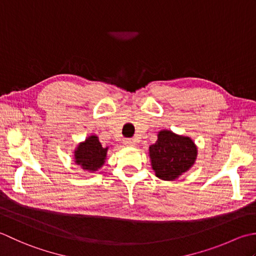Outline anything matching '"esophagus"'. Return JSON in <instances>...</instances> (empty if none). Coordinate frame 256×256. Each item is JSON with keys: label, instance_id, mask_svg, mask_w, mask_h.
Here are the masks:
<instances>
[{"label": "esophagus", "instance_id": "34e87169", "mask_svg": "<svg viewBox=\"0 0 256 256\" xmlns=\"http://www.w3.org/2000/svg\"><path fill=\"white\" fill-rule=\"evenodd\" d=\"M124 144H126V146H129V147H132V146H134V144H136V142H134V139L127 138V139H124Z\"/></svg>", "mask_w": 256, "mask_h": 256}]
</instances>
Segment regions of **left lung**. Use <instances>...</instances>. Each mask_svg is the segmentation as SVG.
<instances>
[{
  "mask_svg": "<svg viewBox=\"0 0 256 256\" xmlns=\"http://www.w3.org/2000/svg\"><path fill=\"white\" fill-rule=\"evenodd\" d=\"M198 150L190 137L161 130L158 140L149 147L151 166L158 178L172 181L194 164Z\"/></svg>",
  "mask_w": 256,
  "mask_h": 256,
  "instance_id": "8db88e82",
  "label": "left lung"
}]
</instances>
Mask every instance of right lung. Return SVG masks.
I'll return each instance as SVG.
<instances>
[{
	"instance_id": "1",
	"label": "right lung",
	"mask_w": 256,
	"mask_h": 256,
	"mask_svg": "<svg viewBox=\"0 0 256 256\" xmlns=\"http://www.w3.org/2000/svg\"><path fill=\"white\" fill-rule=\"evenodd\" d=\"M108 147L104 148L98 137L92 134L84 142H80L74 151L75 164L80 166L82 170L95 172L105 164Z\"/></svg>"
}]
</instances>
